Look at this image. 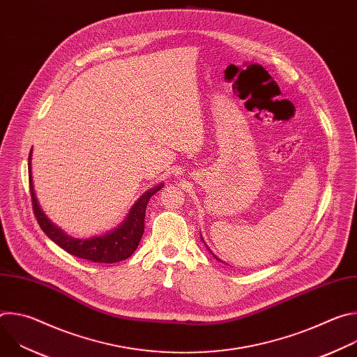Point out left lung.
I'll return each instance as SVG.
<instances>
[{
	"instance_id": "8db88e82",
	"label": "left lung",
	"mask_w": 357,
	"mask_h": 357,
	"mask_svg": "<svg viewBox=\"0 0 357 357\" xmlns=\"http://www.w3.org/2000/svg\"><path fill=\"white\" fill-rule=\"evenodd\" d=\"M200 238H202V241H203V243H205V240H203V237H202V236H200ZM205 245H206V243H205ZM206 247H208V245H206ZM208 250H209V251H211V248H209V247H208ZM211 252H212V251H211ZM212 256H213V257H215V259H216V260H218V261H220V263H225V261H222V260H220V259H218V257H216V256H215V254H213V252H212Z\"/></svg>"
}]
</instances>
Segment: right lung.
<instances>
[{"label": "right lung", "mask_w": 357, "mask_h": 357, "mask_svg": "<svg viewBox=\"0 0 357 357\" xmlns=\"http://www.w3.org/2000/svg\"><path fill=\"white\" fill-rule=\"evenodd\" d=\"M31 160H32V151L28 161V172H29V188H31V196H32L33 213L36 216V220L40 229L45 231V234L50 240L55 241L59 247H62L65 251L72 254V256L84 259L93 263L112 264V263L123 261L131 256V254L137 250L144 233V219H145V209L148 205V200L151 199L152 195L157 193L161 188H164V183H158L157 186L145 190V193L138 197V200L134 203L126 219L117 227L100 236L77 238V237L69 236L65 230H62L54 222H50L49 218L40 209L39 202L35 195L33 182H32Z\"/></svg>", "instance_id": "right-lung-1"}]
</instances>
